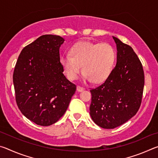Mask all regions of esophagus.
<instances>
[{"label": "esophagus", "instance_id": "1", "mask_svg": "<svg viewBox=\"0 0 158 158\" xmlns=\"http://www.w3.org/2000/svg\"><path fill=\"white\" fill-rule=\"evenodd\" d=\"M84 90V88H83V87H81V86H79V85H78V86L77 87V90L78 92H81V91H83V90Z\"/></svg>", "mask_w": 158, "mask_h": 158}]
</instances>
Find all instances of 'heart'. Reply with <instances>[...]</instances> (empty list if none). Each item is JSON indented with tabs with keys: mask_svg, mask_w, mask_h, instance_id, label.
Segmentation results:
<instances>
[{
	"mask_svg": "<svg viewBox=\"0 0 158 158\" xmlns=\"http://www.w3.org/2000/svg\"><path fill=\"white\" fill-rule=\"evenodd\" d=\"M116 58V51L111 44L81 41L73 45L69 56L61 57L60 63L69 80L77 79L81 67L84 81L100 83L111 74Z\"/></svg>",
	"mask_w": 158,
	"mask_h": 158,
	"instance_id": "1",
	"label": "heart"
}]
</instances>
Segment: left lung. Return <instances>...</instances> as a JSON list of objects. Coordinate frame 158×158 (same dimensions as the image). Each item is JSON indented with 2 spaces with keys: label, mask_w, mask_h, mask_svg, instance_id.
Returning <instances> with one entry per match:
<instances>
[{
  "label": "left lung",
  "mask_w": 158,
  "mask_h": 158,
  "mask_svg": "<svg viewBox=\"0 0 158 158\" xmlns=\"http://www.w3.org/2000/svg\"><path fill=\"white\" fill-rule=\"evenodd\" d=\"M117 48L115 68L102 84L90 90V115L105 129H114L137 114L142 100L144 73L132 47L113 37Z\"/></svg>",
  "instance_id": "left-lung-1"
}]
</instances>
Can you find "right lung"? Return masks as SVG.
I'll return each instance as SVG.
<instances>
[{
	"mask_svg": "<svg viewBox=\"0 0 158 158\" xmlns=\"http://www.w3.org/2000/svg\"><path fill=\"white\" fill-rule=\"evenodd\" d=\"M64 41L59 35L40 36L23 48L15 68L18 107L41 126L55 123L63 116L77 89L63 73L59 49Z\"/></svg>",
	"mask_w": 158,
	"mask_h": 158,
	"instance_id": "1",
	"label": "right lung"
}]
</instances>
